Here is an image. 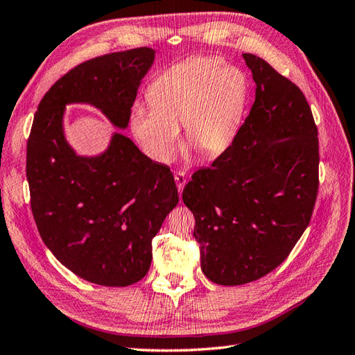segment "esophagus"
<instances>
[{
  "label": "esophagus",
  "mask_w": 355,
  "mask_h": 355,
  "mask_svg": "<svg viewBox=\"0 0 355 355\" xmlns=\"http://www.w3.org/2000/svg\"><path fill=\"white\" fill-rule=\"evenodd\" d=\"M174 178H175V184H177V189H178V192L181 193V192H183V189H184L186 183H187V178H186V172H184V171H177V172H175V174H174Z\"/></svg>",
  "instance_id": "esophagus-1"
}]
</instances>
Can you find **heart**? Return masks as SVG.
<instances>
[{"instance_id":"heart-1","label":"heart","mask_w":355,"mask_h":355,"mask_svg":"<svg viewBox=\"0 0 355 355\" xmlns=\"http://www.w3.org/2000/svg\"><path fill=\"white\" fill-rule=\"evenodd\" d=\"M249 97L248 78L220 58L199 57L166 70L147 91L148 107L135 106L130 130L144 153L169 163L181 147L178 125L205 159L231 148L241 129Z\"/></svg>"}]
</instances>
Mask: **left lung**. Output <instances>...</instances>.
<instances>
[{
  "label": "left lung",
  "mask_w": 355,
  "mask_h": 355,
  "mask_svg": "<svg viewBox=\"0 0 355 355\" xmlns=\"http://www.w3.org/2000/svg\"><path fill=\"white\" fill-rule=\"evenodd\" d=\"M255 103L231 148L183 190L195 216L201 268L235 286L279 267L311 222L318 195V129L304 94L267 61L243 53Z\"/></svg>",
  "instance_id": "1"
}]
</instances>
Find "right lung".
Wrapping results in <instances>:
<instances>
[{
    "label": "right lung",
    "instance_id": "1",
    "mask_svg": "<svg viewBox=\"0 0 355 355\" xmlns=\"http://www.w3.org/2000/svg\"><path fill=\"white\" fill-rule=\"evenodd\" d=\"M151 48L107 53L71 69L51 87L26 145L31 210L42 240L62 266L102 286H129L151 266V241L178 204L174 175L115 132L97 156H78L62 127L66 106L97 107L129 125Z\"/></svg>",
    "mask_w": 355,
    "mask_h": 355
}]
</instances>
